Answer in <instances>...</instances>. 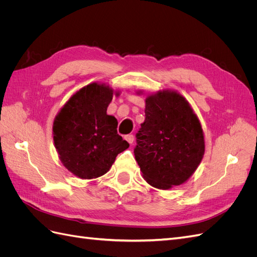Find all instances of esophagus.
<instances>
[{
	"instance_id": "obj_1",
	"label": "esophagus",
	"mask_w": 257,
	"mask_h": 257,
	"mask_svg": "<svg viewBox=\"0 0 257 257\" xmlns=\"http://www.w3.org/2000/svg\"><path fill=\"white\" fill-rule=\"evenodd\" d=\"M124 138H125V141H126L128 144H131V145L134 143V135L130 134V135H126Z\"/></svg>"
}]
</instances>
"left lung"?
Listing matches in <instances>:
<instances>
[{
	"mask_svg": "<svg viewBox=\"0 0 257 257\" xmlns=\"http://www.w3.org/2000/svg\"><path fill=\"white\" fill-rule=\"evenodd\" d=\"M145 113L134 149L144 178L161 190L184 183L205 153L198 118L188 100L173 91L148 96Z\"/></svg>",
	"mask_w": 257,
	"mask_h": 257,
	"instance_id": "obj_1",
	"label": "left lung"
}]
</instances>
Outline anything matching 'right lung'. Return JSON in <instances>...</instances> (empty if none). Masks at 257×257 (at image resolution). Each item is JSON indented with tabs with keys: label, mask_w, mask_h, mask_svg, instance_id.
Wrapping results in <instances>:
<instances>
[{
	"label": "right lung",
	"mask_w": 257,
	"mask_h": 257,
	"mask_svg": "<svg viewBox=\"0 0 257 257\" xmlns=\"http://www.w3.org/2000/svg\"><path fill=\"white\" fill-rule=\"evenodd\" d=\"M112 96L108 85L90 83L76 92L54 119L53 142L60 160L81 179L105 175L116 155L130 147L118 134V121L106 112Z\"/></svg>",
	"instance_id": "add662e5"
}]
</instances>
